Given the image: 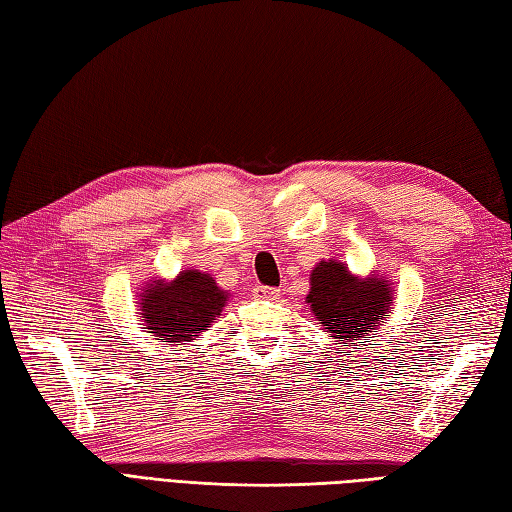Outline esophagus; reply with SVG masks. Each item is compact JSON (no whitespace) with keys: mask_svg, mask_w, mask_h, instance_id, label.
Listing matches in <instances>:
<instances>
[{"mask_svg":"<svg viewBox=\"0 0 512 512\" xmlns=\"http://www.w3.org/2000/svg\"><path fill=\"white\" fill-rule=\"evenodd\" d=\"M255 295L259 299H277L279 297V290L277 288H270V286H257L255 288Z\"/></svg>","mask_w":512,"mask_h":512,"instance_id":"obj_1","label":"esophagus"}]
</instances>
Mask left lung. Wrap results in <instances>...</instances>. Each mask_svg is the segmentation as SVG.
Segmentation results:
<instances>
[{"label": "left lung", "mask_w": 512, "mask_h": 512, "mask_svg": "<svg viewBox=\"0 0 512 512\" xmlns=\"http://www.w3.org/2000/svg\"><path fill=\"white\" fill-rule=\"evenodd\" d=\"M308 303L334 339H367L376 325L389 317L394 303L389 286L383 279H356L347 266L339 262H321L310 275Z\"/></svg>", "instance_id": "obj_1"}]
</instances>
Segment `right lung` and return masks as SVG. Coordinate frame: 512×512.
<instances>
[{
    "label": "right lung",
    "instance_id": "add662e5",
    "mask_svg": "<svg viewBox=\"0 0 512 512\" xmlns=\"http://www.w3.org/2000/svg\"><path fill=\"white\" fill-rule=\"evenodd\" d=\"M143 321L151 336L162 343H184L209 328L226 303V292L215 279L198 270H187L171 284H151L143 295Z\"/></svg>",
    "mask_w": 512,
    "mask_h": 512
}]
</instances>
